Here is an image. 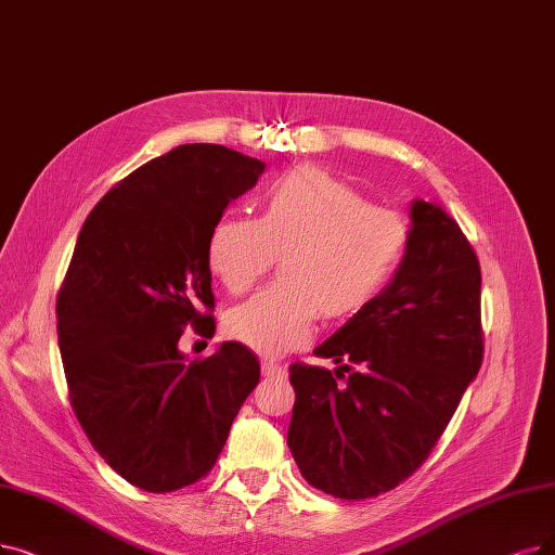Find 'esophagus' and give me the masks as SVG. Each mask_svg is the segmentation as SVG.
<instances>
[{
	"instance_id": "esophagus-1",
	"label": "esophagus",
	"mask_w": 555,
	"mask_h": 555,
	"mask_svg": "<svg viewBox=\"0 0 555 555\" xmlns=\"http://www.w3.org/2000/svg\"><path fill=\"white\" fill-rule=\"evenodd\" d=\"M261 373L263 378H284L286 369L278 362H271V360H261Z\"/></svg>"
}]
</instances>
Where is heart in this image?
<instances>
[{"instance_id":"heart-1","label":"heart","mask_w":555,"mask_h":555,"mask_svg":"<svg viewBox=\"0 0 555 555\" xmlns=\"http://www.w3.org/2000/svg\"><path fill=\"white\" fill-rule=\"evenodd\" d=\"M403 214L319 166H298L266 189L259 218L228 214L211 228V273L238 296L273 269L280 280L230 309L225 332L250 350L278 358L302 346L314 321L362 312L391 282L408 255Z\"/></svg>"}]
</instances>
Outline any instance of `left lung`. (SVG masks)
<instances>
[{"instance_id":"1","label":"left lung","mask_w":555,"mask_h":555,"mask_svg":"<svg viewBox=\"0 0 555 555\" xmlns=\"http://www.w3.org/2000/svg\"><path fill=\"white\" fill-rule=\"evenodd\" d=\"M412 241L391 282L314 352L296 362L286 444L302 478L360 501L408 480L447 430L482 364L480 263L441 207L414 201Z\"/></svg>"}]
</instances>
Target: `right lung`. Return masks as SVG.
I'll use <instances>...</instances> for the list:
<instances>
[{"label":"right lung","mask_w":555,"mask_h":555,"mask_svg":"<svg viewBox=\"0 0 555 555\" xmlns=\"http://www.w3.org/2000/svg\"><path fill=\"white\" fill-rule=\"evenodd\" d=\"M266 164L191 143L129 172L88 214L56 298L65 383L111 469L166 494L205 478L259 383L236 341L186 364L177 348L216 321L207 243L230 201Z\"/></svg>","instance_id":"right-lung-1"}]
</instances>
